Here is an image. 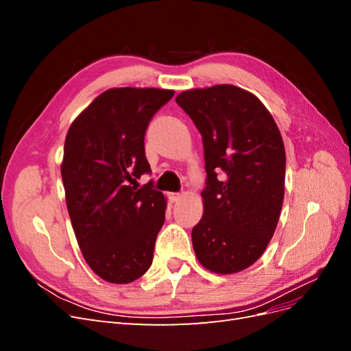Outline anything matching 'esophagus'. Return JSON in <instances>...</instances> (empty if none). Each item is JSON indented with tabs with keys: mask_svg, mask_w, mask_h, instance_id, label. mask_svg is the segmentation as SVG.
I'll return each mask as SVG.
<instances>
[{
	"mask_svg": "<svg viewBox=\"0 0 351 351\" xmlns=\"http://www.w3.org/2000/svg\"><path fill=\"white\" fill-rule=\"evenodd\" d=\"M180 197H182V195H180V193H171V195H169V199H171V202H177Z\"/></svg>",
	"mask_w": 351,
	"mask_h": 351,
	"instance_id": "obj_1",
	"label": "esophagus"
}]
</instances>
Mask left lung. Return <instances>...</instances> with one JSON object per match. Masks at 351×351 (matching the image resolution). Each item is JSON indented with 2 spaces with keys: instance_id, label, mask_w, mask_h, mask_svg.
Returning <instances> with one entry per match:
<instances>
[{
  "instance_id": "1",
  "label": "left lung",
  "mask_w": 351,
  "mask_h": 351,
  "mask_svg": "<svg viewBox=\"0 0 351 351\" xmlns=\"http://www.w3.org/2000/svg\"><path fill=\"white\" fill-rule=\"evenodd\" d=\"M205 151L204 215L192 230L202 267L236 274L256 262L277 228L285 180V149L267 107L234 84L177 95Z\"/></svg>"
}]
</instances>
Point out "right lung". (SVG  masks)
Listing matches in <instances>:
<instances>
[{"label":"right lung","mask_w":351,"mask_h":351,"mask_svg":"<svg viewBox=\"0 0 351 351\" xmlns=\"http://www.w3.org/2000/svg\"><path fill=\"white\" fill-rule=\"evenodd\" d=\"M174 90L112 88L95 98L70 125L61 162L66 204L90 269L112 284H129L149 269L167 199L152 183L145 132Z\"/></svg>","instance_id":"1"}]
</instances>
